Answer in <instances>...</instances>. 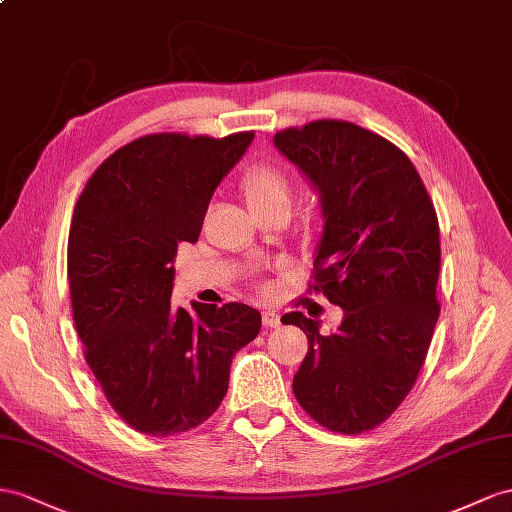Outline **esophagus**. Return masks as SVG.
I'll list each match as a JSON object with an SVG mask.
<instances>
[{
    "mask_svg": "<svg viewBox=\"0 0 512 512\" xmlns=\"http://www.w3.org/2000/svg\"><path fill=\"white\" fill-rule=\"evenodd\" d=\"M261 320H264L266 329H277V326L281 324V318L274 311H264V313H261Z\"/></svg>",
    "mask_w": 512,
    "mask_h": 512,
    "instance_id": "1",
    "label": "esophagus"
}]
</instances>
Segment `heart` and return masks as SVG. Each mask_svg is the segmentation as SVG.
<instances>
[{"label": "heart", "instance_id": "heart-1", "mask_svg": "<svg viewBox=\"0 0 512 512\" xmlns=\"http://www.w3.org/2000/svg\"><path fill=\"white\" fill-rule=\"evenodd\" d=\"M240 190L248 207L257 216L270 212H290L294 201V181L279 164L257 162L240 177Z\"/></svg>", "mask_w": 512, "mask_h": 512}]
</instances>
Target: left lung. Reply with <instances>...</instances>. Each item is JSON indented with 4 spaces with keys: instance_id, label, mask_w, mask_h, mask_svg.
<instances>
[{
    "instance_id": "left-lung-1",
    "label": "left lung",
    "mask_w": 512,
    "mask_h": 512,
    "mask_svg": "<svg viewBox=\"0 0 512 512\" xmlns=\"http://www.w3.org/2000/svg\"><path fill=\"white\" fill-rule=\"evenodd\" d=\"M274 144L320 192L309 292L344 309L333 335L300 311L281 318L309 339L294 396L326 430L361 435L409 396L428 355L441 309L435 205L406 153L355 123L311 121Z\"/></svg>"
}]
</instances>
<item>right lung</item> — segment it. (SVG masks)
Segmentation results:
<instances>
[{"instance_id": "1", "label": "right lung", "mask_w": 512, "mask_h": 512, "mask_svg": "<svg viewBox=\"0 0 512 512\" xmlns=\"http://www.w3.org/2000/svg\"><path fill=\"white\" fill-rule=\"evenodd\" d=\"M253 138H136L95 170L75 203L67 259L75 329L106 400L144 435L201 426L225 398L233 355L261 329L259 311L242 303L170 307L177 246L199 240L209 199Z\"/></svg>"}]
</instances>
